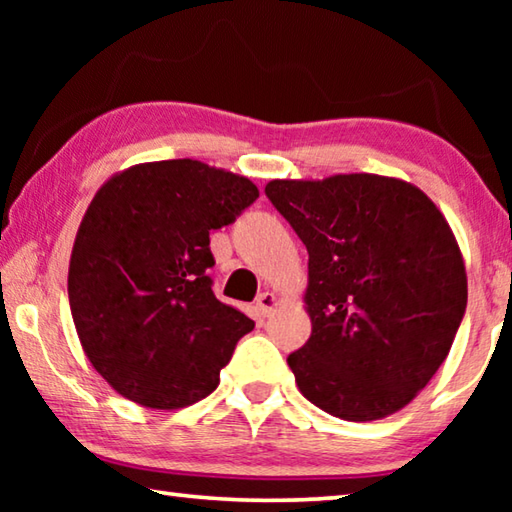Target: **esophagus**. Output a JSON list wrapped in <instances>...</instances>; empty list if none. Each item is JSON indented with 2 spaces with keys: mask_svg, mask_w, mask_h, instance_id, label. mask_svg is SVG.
Listing matches in <instances>:
<instances>
[{
  "mask_svg": "<svg viewBox=\"0 0 512 512\" xmlns=\"http://www.w3.org/2000/svg\"><path fill=\"white\" fill-rule=\"evenodd\" d=\"M255 307H257V311H259V316H268V314H271V311L277 307V296H275V293H271V291L259 293Z\"/></svg>",
  "mask_w": 512,
  "mask_h": 512,
  "instance_id": "obj_1",
  "label": "esophagus"
}]
</instances>
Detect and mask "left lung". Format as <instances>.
<instances>
[{"instance_id": "obj_1", "label": "left lung", "mask_w": 512, "mask_h": 512, "mask_svg": "<svg viewBox=\"0 0 512 512\" xmlns=\"http://www.w3.org/2000/svg\"><path fill=\"white\" fill-rule=\"evenodd\" d=\"M266 196L309 253L311 336L287 359L300 393L350 422L404 409L447 359L467 305L443 212L377 173L271 180Z\"/></svg>"}]
</instances>
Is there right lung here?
Wrapping results in <instances>:
<instances>
[{"label": "right lung", "mask_w": 512, "mask_h": 512, "mask_svg": "<svg viewBox=\"0 0 512 512\" xmlns=\"http://www.w3.org/2000/svg\"><path fill=\"white\" fill-rule=\"evenodd\" d=\"M257 196L246 176L189 158L135 164L94 194L69 257V307L85 357L126 400L183 409L219 386L255 323L214 296L210 230Z\"/></svg>", "instance_id": "add662e5"}]
</instances>
